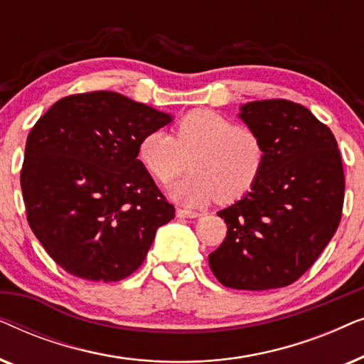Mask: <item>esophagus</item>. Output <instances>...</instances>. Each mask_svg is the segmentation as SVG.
Segmentation results:
<instances>
[{
	"instance_id": "1",
	"label": "esophagus",
	"mask_w": 364,
	"mask_h": 364,
	"mask_svg": "<svg viewBox=\"0 0 364 364\" xmlns=\"http://www.w3.org/2000/svg\"><path fill=\"white\" fill-rule=\"evenodd\" d=\"M177 217H181V218H197V217H200V212L187 210V208L178 207L177 208Z\"/></svg>"
}]
</instances>
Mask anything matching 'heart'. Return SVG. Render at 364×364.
I'll use <instances>...</instances> for the list:
<instances>
[{"label": "heart", "mask_w": 364, "mask_h": 364, "mask_svg": "<svg viewBox=\"0 0 364 364\" xmlns=\"http://www.w3.org/2000/svg\"><path fill=\"white\" fill-rule=\"evenodd\" d=\"M137 154L162 183L181 176L191 159L193 172L171 188L177 200L188 205L215 197L223 203L240 200L255 187L267 159L257 131L207 109L186 114L173 127V137L164 131L149 132Z\"/></svg>", "instance_id": "1"}]
</instances>
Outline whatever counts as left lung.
I'll use <instances>...</instances> for the list:
<instances>
[{"mask_svg":"<svg viewBox=\"0 0 364 364\" xmlns=\"http://www.w3.org/2000/svg\"><path fill=\"white\" fill-rule=\"evenodd\" d=\"M240 117L265 144V166L252 192L218 212L227 235L208 265L223 287L283 288L316 262L340 225V149L326 124L287 99L248 102Z\"/></svg>","mask_w":364,"mask_h":364,"instance_id":"1","label":"left lung"}]
</instances>
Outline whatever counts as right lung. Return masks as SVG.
<instances>
[{
	"label": "right lung",
	"mask_w": 364,
	"mask_h": 364,
	"mask_svg": "<svg viewBox=\"0 0 364 364\" xmlns=\"http://www.w3.org/2000/svg\"><path fill=\"white\" fill-rule=\"evenodd\" d=\"M168 122V114L111 91L66 96L38 119L21 191L29 227L63 270L119 282L142 265L176 207L137 151L144 136Z\"/></svg>",
	"instance_id": "obj_1"
}]
</instances>
